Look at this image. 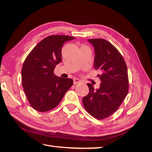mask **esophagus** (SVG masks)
I'll use <instances>...</instances> for the list:
<instances>
[{
  "label": "esophagus",
  "mask_w": 152,
  "mask_h": 152,
  "mask_svg": "<svg viewBox=\"0 0 152 152\" xmlns=\"http://www.w3.org/2000/svg\"><path fill=\"white\" fill-rule=\"evenodd\" d=\"M80 82H82V81L80 79H77V78H75V79H73V83H74V84H79V83H80Z\"/></svg>",
  "instance_id": "1"
}]
</instances>
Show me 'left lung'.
<instances>
[{"label":"left lung","mask_w":152,"mask_h":152,"mask_svg":"<svg viewBox=\"0 0 152 152\" xmlns=\"http://www.w3.org/2000/svg\"><path fill=\"white\" fill-rule=\"evenodd\" d=\"M94 48V66L99 69L100 87L94 89L87 84L89 93L82 98L85 109L97 119L112 115L120 107L129 91L127 68L118 50L108 41L102 39H88Z\"/></svg>","instance_id":"obj_1"}]
</instances>
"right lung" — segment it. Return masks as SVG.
Masks as SVG:
<instances>
[{"label": "right lung", "mask_w": 152, "mask_h": 152, "mask_svg": "<svg viewBox=\"0 0 152 152\" xmlns=\"http://www.w3.org/2000/svg\"><path fill=\"white\" fill-rule=\"evenodd\" d=\"M68 35H50L32 49L21 70L22 86L30 105L40 112H48L60 103L73 84L72 79L54 75L61 62L63 44L74 39Z\"/></svg>", "instance_id": "1"}]
</instances>
